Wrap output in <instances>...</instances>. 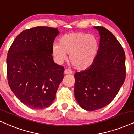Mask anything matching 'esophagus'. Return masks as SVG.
Segmentation results:
<instances>
[{
  "label": "esophagus",
  "mask_w": 134,
  "mask_h": 134,
  "mask_svg": "<svg viewBox=\"0 0 134 134\" xmlns=\"http://www.w3.org/2000/svg\"><path fill=\"white\" fill-rule=\"evenodd\" d=\"M64 74H72V72H71V71L69 70V69H65V71H64Z\"/></svg>",
  "instance_id": "1"
}]
</instances>
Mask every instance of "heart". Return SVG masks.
I'll return each mask as SVG.
<instances>
[{
    "mask_svg": "<svg viewBox=\"0 0 134 134\" xmlns=\"http://www.w3.org/2000/svg\"><path fill=\"white\" fill-rule=\"evenodd\" d=\"M98 50V42L93 35L82 32H74L61 37L60 44H53L52 54L58 63L66 59L77 70H84L90 66L96 58Z\"/></svg>",
    "mask_w": 134,
    "mask_h": 134,
    "instance_id": "b5f03b06",
    "label": "heart"
}]
</instances>
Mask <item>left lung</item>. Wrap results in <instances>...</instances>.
Listing matches in <instances>:
<instances>
[{"mask_svg": "<svg viewBox=\"0 0 134 134\" xmlns=\"http://www.w3.org/2000/svg\"><path fill=\"white\" fill-rule=\"evenodd\" d=\"M93 27L100 37L98 53L90 67L74 74V96L86 111L97 110L110 103L126 78V57L120 43L105 27Z\"/></svg>", "mask_w": 134, "mask_h": 134, "instance_id": "obj_1", "label": "left lung"}]
</instances>
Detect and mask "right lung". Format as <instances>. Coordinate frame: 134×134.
<instances>
[{
	"label": "right lung",
	"instance_id": "1",
	"mask_svg": "<svg viewBox=\"0 0 134 134\" xmlns=\"http://www.w3.org/2000/svg\"><path fill=\"white\" fill-rule=\"evenodd\" d=\"M58 29L38 26L22 31L8 50V84L16 98L32 109L54 101L65 69L53 62L52 47Z\"/></svg>",
	"mask_w": 134,
	"mask_h": 134
}]
</instances>
